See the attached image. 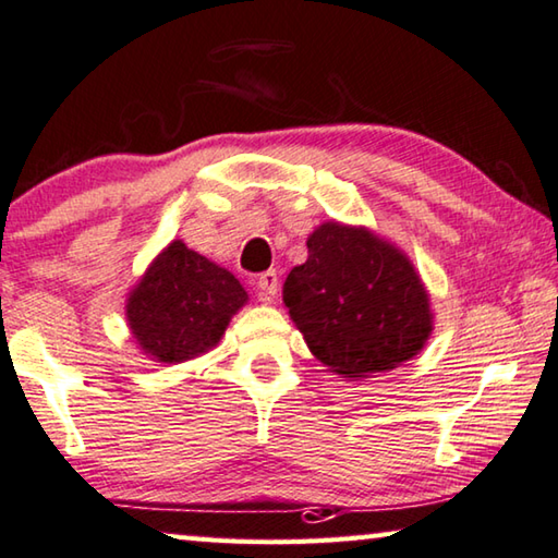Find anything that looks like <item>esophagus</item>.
Here are the masks:
<instances>
[{"label":"esophagus","mask_w":558,"mask_h":558,"mask_svg":"<svg viewBox=\"0 0 558 558\" xmlns=\"http://www.w3.org/2000/svg\"><path fill=\"white\" fill-rule=\"evenodd\" d=\"M280 282H278V272L276 270H265L258 276V295L263 303H270L272 298L278 295Z\"/></svg>","instance_id":"obj_1"}]
</instances>
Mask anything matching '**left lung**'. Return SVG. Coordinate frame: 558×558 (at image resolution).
<instances>
[{"mask_svg":"<svg viewBox=\"0 0 558 558\" xmlns=\"http://www.w3.org/2000/svg\"><path fill=\"white\" fill-rule=\"evenodd\" d=\"M282 303L315 360L348 379L392 373L435 330L429 293L407 253L340 220L307 235V260L288 272Z\"/></svg>","mask_w":558,"mask_h":558,"instance_id":"8db88e82","label":"left lung"}]
</instances>
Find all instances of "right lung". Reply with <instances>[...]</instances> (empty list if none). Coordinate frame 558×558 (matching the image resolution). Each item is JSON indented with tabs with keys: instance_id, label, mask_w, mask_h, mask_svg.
Masks as SVG:
<instances>
[{
	"instance_id": "1",
	"label": "right lung",
	"mask_w": 558,
	"mask_h": 558,
	"mask_svg": "<svg viewBox=\"0 0 558 558\" xmlns=\"http://www.w3.org/2000/svg\"><path fill=\"white\" fill-rule=\"evenodd\" d=\"M245 303L231 270L171 241L131 288L126 325L148 360L179 365L214 350Z\"/></svg>"
}]
</instances>
